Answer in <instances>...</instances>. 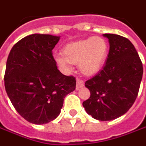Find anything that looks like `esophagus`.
<instances>
[{
  "label": "esophagus",
  "mask_w": 146,
  "mask_h": 146,
  "mask_svg": "<svg viewBox=\"0 0 146 146\" xmlns=\"http://www.w3.org/2000/svg\"><path fill=\"white\" fill-rule=\"evenodd\" d=\"M84 86V82L83 80H80V79H77L76 80V90H79L81 88H83Z\"/></svg>",
  "instance_id": "obj_1"
}]
</instances>
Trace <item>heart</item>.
Masks as SVG:
<instances>
[{
  "mask_svg": "<svg viewBox=\"0 0 146 146\" xmlns=\"http://www.w3.org/2000/svg\"><path fill=\"white\" fill-rule=\"evenodd\" d=\"M62 55H58L54 61L64 71L71 69V64H79L80 71L85 75H96L102 68L108 53V44L101 37L74 42L65 46Z\"/></svg>",
  "mask_w": 146,
  "mask_h": 146,
  "instance_id": "1",
  "label": "heart"
}]
</instances>
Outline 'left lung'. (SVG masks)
Returning a JSON list of instances; mask_svg holds the SVG:
<instances>
[{
  "mask_svg": "<svg viewBox=\"0 0 146 146\" xmlns=\"http://www.w3.org/2000/svg\"><path fill=\"white\" fill-rule=\"evenodd\" d=\"M104 37L110 46L106 63L85 82L91 95L83 106L94 119L106 121L120 117L132 107L139 92L143 66L129 39L112 34Z\"/></svg>",
  "mask_w": 146,
  "mask_h": 146,
  "instance_id": "left-lung-1",
  "label": "left lung"
}]
</instances>
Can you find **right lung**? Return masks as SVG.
<instances>
[{"label":"right lung","mask_w":146,"mask_h":146,"mask_svg":"<svg viewBox=\"0 0 146 146\" xmlns=\"http://www.w3.org/2000/svg\"><path fill=\"white\" fill-rule=\"evenodd\" d=\"M59 38L31 34L17 42L8 56L4 78L7 95L17 112L32 124L54 120L65 96L75 89V77L62 75L53 57Z\"/></svg>","instance_id":"obj_1"}]
</instances>
